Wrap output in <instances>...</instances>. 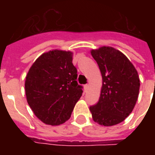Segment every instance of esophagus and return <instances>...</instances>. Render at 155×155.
<instances>
[{
	"mask_svg": "<svg viewBox=\"0 0 155 155\" xmlns=\"http://www.w3.org/2000/svg\"><path fill=\"white\" fill-rule=\"evenodd\" d=\"M84 92H87V89H88V84H85L84 86Z\"/></svg>",
	"mask_w": 155,
	"mask_h": 155,
	"instance_id": "obj_1",
	"label": "esophagus"
}]
</instances>
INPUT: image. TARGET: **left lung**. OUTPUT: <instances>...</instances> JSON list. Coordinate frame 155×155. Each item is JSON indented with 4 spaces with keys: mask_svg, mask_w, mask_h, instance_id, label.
I'll use <instances>...</instances> for the list:
<instances>
[{
    "mask_svg": "<svg viewBox=\"0 0 155 155\" xmlns=\"http://www.w3.org/2000/svg\"><path fill=\"white\" fill-rule=\"evenodd\" d=\"M102 75L99 101L90 106L93 120L111 126L122 122L134 108L139 93L137 70L127 57L117 50L103 47L91 51Z\"/></svg>",
    "mask_w": 155,
    "mask_h": 155,
    "instance_id": "1",
    "label": "left lung"
}]
</instances>
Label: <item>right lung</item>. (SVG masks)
<instances>
[{
	"label": "right lung",
	"instance_id": "add662e5",
	"mask_svg": "<svg viewBox=\"0 0 155 155\" xmlns=\"http://www.w3.org/2000/svg\"><path fill=\"white\" fill-rule=\"evenodd\" d=\"M77 75L70 51H51L36 59L26 75L25 89L29 105L42 122L58 125L70 118L83 93Z\"/></svg>",
	"mask_w": 155,
	"mask_h": 155
}]
</instances>
